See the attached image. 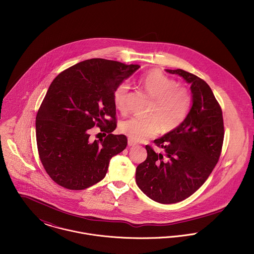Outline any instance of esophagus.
<instances>
[{
  "mask_svg": "<svg viewBox=\"0 0 254 254\" xmlns=\"http://www.w3.org/2000/svg\"><path fill=\"white\" fill-rule=\"evenodd\" d=\"M128 145H129V146H135V145H137V144H136L134 141H132L131 139H129V140H128Z\"/></svg>",
  "mask_w": 254,
  "mask_h": 254,
  "instance_id": "34e87169",
  "label": "esophagus"
}]
</instances>
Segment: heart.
I'll return each instance as SVG.
<instances>
[{"label": "heart", "mask_w": 254, "mask_h": 254, "mask_svg": "<svg viewBox=\"0 0 254 254\" xmlns=\"http://www.w3.org/2000/svg\"><path fill=\"white\" fill-rule=\"evenodd\" d=\"M145 92L153 99L149 109L150 117L134 116L125 120L120 129L134 142H144L156 135L160 128L162 132H170L179 127L185 121L191 109L190 92L178 87V83L158 70H152L142 78ZM130 86L121 83L113 94L116 109H127V98Z\"/></svg>", "instance_id": "b5f03b06"}]
</instances>
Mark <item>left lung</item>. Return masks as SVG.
Instances as JSON below:
<instances>
[{
    "label": "left lung",
    "mask_w": 254,
    "mask_h": 254,
    "mask_svg": "<svg viewBox=\"0 0 254 254\" xmlns=\"http://www.w3.org/2000/svg\"><path fill=\"white\" fill-rule=\"evenodd\" d=\"M190 85L191 109L179 127L153 141L164 152L145 145L146 159L136 182L152 200L169 204L188 198L206 181L218 162L224 139L223 115L208 84L183 69H165Z\"/></svg>",
    "instance_id": "8db88e82"
}]
</instances>
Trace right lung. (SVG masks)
Returning <instances> with one entry per match:
<instances>
[{
	"label": "right lung",
	"mask_w": 254,
	"mask_h": 254,
	"mask_svg": "<svg viewBox=\"0 0 254 254\" xmlns=\"http://www.w3.org/2000/svg\"><path fill=\"white\" fill-rule=\"evenodd\" d=\"M141 66L103 59L81 62L52 82L36 117L41 162L49 176L69 190H84L102 181L112 156L127 145L116 128V88ZM95 125L105 139L92 141Z\"/></svg>",
	"instance_id": "1"
}]
</instances>
